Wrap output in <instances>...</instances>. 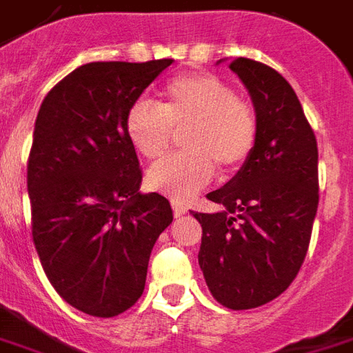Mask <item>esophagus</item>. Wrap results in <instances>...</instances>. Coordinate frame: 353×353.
Here are the masks:
<instances>
[{
  "label": "esophagus",
  "mask_w": 353,
  "mask_h": 353,
  "mask_svg": "<svg viewBox=\"0 0 353 353\" xmlns=\"http://www.w3.org/2000/svg\"><path fill=\"white\" fill-rule=\"evenodd\" d=\"M171 205H173V212L176 217L184 216V214L188 212L186 203H182V201H179V199H173V201H171Z\"/></svg>",
  "instance_id": "34e87169"
}]
</instances>
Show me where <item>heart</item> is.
I'll use <instances>...</instances> for the list:
<instances>
[{
  "instance_id": "b5f03b06",
  "label": "heart",
  "mask_w": 353,
  "mask_h": 353,
  "mask_svg": "<svg viewBox=\"0 0 353 353\" xmlns=\"http://www.w3.org/2000/svg\"><path fill=\"white\" fill-rule=\"evenodd\" d=\"M182 134V152L147 171L154 192L186 201L214 179L234 173L248 161L259 136L253 108L212 74H184L171 79L160 100L139 98L126 115V134L137 152L158 160Z\"/></svg>"
}]
</instances>
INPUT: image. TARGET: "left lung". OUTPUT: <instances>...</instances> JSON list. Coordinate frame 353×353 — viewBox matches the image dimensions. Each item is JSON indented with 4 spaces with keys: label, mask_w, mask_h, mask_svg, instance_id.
Wrapping results in <instances>:
<instances>
[{
    "label": "left lung",
    "mask_w": 353,
    "mask_h": 353,
    "mask_svg": "<svg viewBox=\"0 0 353 353\" xmlns=\"http://www.w3.org/2000/svg\"><path fill=\"white\" fill-rule=\"evenodd\" d=\"M229 66L251 94L259 136L240 171L206 195L223 210L192 214L203 227L199 266L212 296L243 311L285 292L303 264L318 208V147L277 70L248 57Z\"/></svg>",
    "instance_id": "left-lung-1"
}]
</instances>
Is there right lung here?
<instances>
[{"label":"right lung","mask_w":353,"mask_h":353,"mask_svg":"<svg viewBox=\"0 0 353 353\" xmlns=\"http://www.w3.org/2000/svg\"><path fill=\"white\" fill-rule=\"evenodd\" d=\"M173 59L87 63L48 92L28 161L31 229L44 274L66 303L121 314L141 298L150 251L173 221L143 173L126 115Z\"/></svg>","instance_id":"right-lung-1"}]
</instances>
